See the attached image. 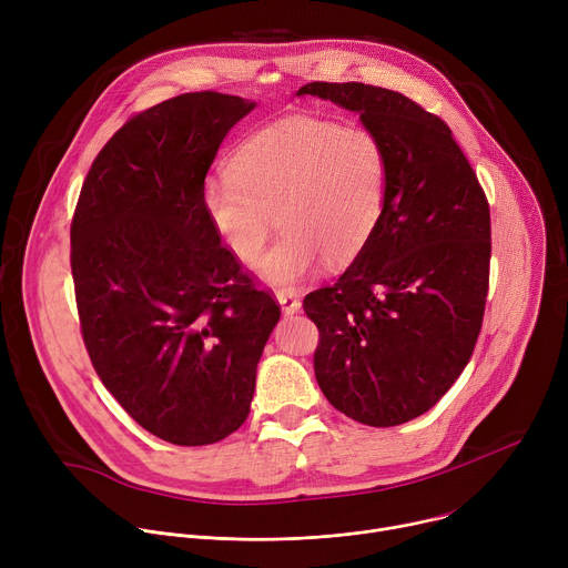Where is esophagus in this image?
I'll list each match as a JSON object with an SVG mask.
<instances>
[{
    "instance_id": "obj_1",
    "label": "esophagus",
    "mask_w": 568,
    "mask_h": 568,
    "mask_svg": "<svg viewBox=\"0 0 568 568\" xmlns=\"http://www.w3.org/2000/svg\"><path fill=\"white\" fill-rule=\"evenodd\" d=\"M276 298H278V303H281L285 314H294V312L301 310V301H298V296L294 292L281 290V292H276Z\"/></svg>"
}]
</instances>
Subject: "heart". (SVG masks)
Returning <instances> with one entry per match:
<instances>
[{
    "label": "heart",
    "mask_w": 568,
    "mask_h": 568,
    "mask_svg": "<svg viewBox=\"0 0 568 568\" xmlns=\"http://www.w3.org/2000/svg\"><path fill=\"white\" fill-rule=\"evenodd\" d=\"M388 189V152L364 125L283 119L242 141L229 173L202 186V209L222 245L254 265L276 226L283 235L261 274L276 287L307 278L321 258L353 261L375 231Z\"/></svg>",
    "instance_id": "heart-1"
}]
</instances>
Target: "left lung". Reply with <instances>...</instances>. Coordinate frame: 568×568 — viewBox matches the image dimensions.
<instances>
[{"label":"left lung","instance_id":"8db88e82","mask_svg":"<svg viewBox=\"0 0 568 568\" xmlns=\"http://www.w3.org/2000/svg\"><path fill=\"white\" fill-rule=\"evenodd\" d=\"M357 112L388 152L384 211L337 283L303 298L314 375L333 407L368 427L409 423L467 366L490 285V204L449 125L399 92L307 83Z\"/></svg>","mask_w":568,"mask_h":568}]
</instances>
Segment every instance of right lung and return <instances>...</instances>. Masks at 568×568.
<instances>
[{"label": "right lung", "mask_w": 568, "mask_h": 568, "mask_svg": "<svg viewBox=\"0 0 568 568\" xmlns=\"http://www.w3.org/2000/svg\"><path fill=\"white\" fill-rule=\"evenodd\" d=\"M256 103L191 92L130 116L97 154L71 220L85 348L152 436L211 445L250 416L281 305L222 245L202 186Z\"/></svg>", "instance_id": "obj_1"}]
</instances>
